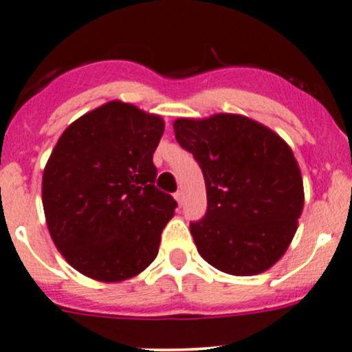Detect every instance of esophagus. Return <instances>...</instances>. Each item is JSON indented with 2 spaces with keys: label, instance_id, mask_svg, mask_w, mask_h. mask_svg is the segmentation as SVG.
Returning <instances> with one entry per match:
<instances>
[{
  "label": "esophagus",
  "instance_id": "esophagus-1",
  "mask_svg": "<svg viewBox=\"0 0 352 352\" xmlns=\"http://www.w3.org/2000/svg\"><path fill=\"white\" fill-rule=\"evenodd\" d=\"M173 197H175V201L179 202V206L184 204V194H182V190H177V192L173 194Z\"/></svg>",
  "mask_w": 352,
  "mask_h": 352
}]
</instances>
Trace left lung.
I'll return each instance as SVG.
<instances>
[{
    "label": "left lung",
    "instance_id": "1",
    "mask_svg": "<svg viewBox=\"0 0 352 352\" xmlns=\"http://www.w3.org/2000/svg\"><path fill=\"white\" fill-rule=\"evenodd\" d=\"M173 131L204 175L208 211L190 223L201 257L226 274L267 271L285 255L303 211V179L291 148L236 113L177 119Z\"/></svg>",
    "mask_w": 352,
    "mask_h": 352
}]
</instances>
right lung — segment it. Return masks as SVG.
<instances>
[{
	"label": "right lung",
	"mask_w": 352,
	"mask_h": 352,
	"mask_svg": "<svg viewBox=\"0 0 352 352\" xmlns=\"http://www.w3.org/2000/svg\"><path fill=\"white\" fill-rule=\"evenodd\" d=\"M165 122L112 100L67 126L42 175L45 223L71 267L102 283L143 272L177 202L156 189Z\"/></svg>",
	"instance_id": "right-lung-1"
}]
</instances>
